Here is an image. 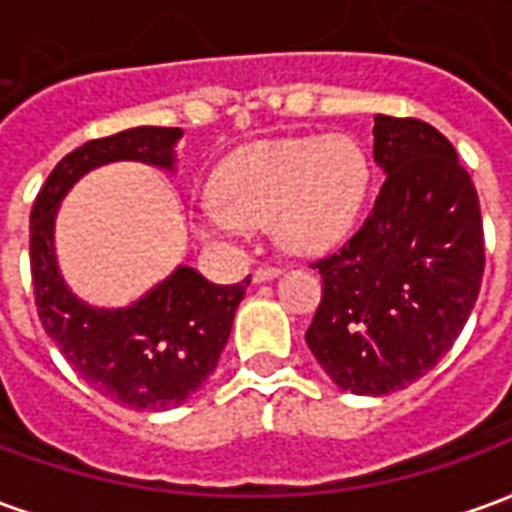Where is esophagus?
Listing matches in <instances>:
<instances>
[{"mask_svg": "<svg viewBox=\"0 0 512 512\" xmlns=\"http://www.w3.org/2000/svg\"><path fill=\"white\" fill-rule=\"evenodd\" d=\"M274 277H279L277 266H257L255 271H252V279H255V282H268V279Z\"/></svg>", "mask_w": 512, "mask_h": 512, "instance_id": "obj_1", "label": "esophagus"}]
</instances>
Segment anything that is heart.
Listing matches in <instances>:
<instances>
[{"label":"heart","mask_w":512,"mask_h":512,"mask_svg":"<svg viewBox=\"0 0 512 512\" xmlns=\"http://www.w3.org/2000/svg\"><path fill=\"white\" fill-rule=\"evenodd\" d=\"M370 167L351 136H290L241 147L216 175V199L191 211L200 238L238 244L246 224L271 222L293 255H326L354 230Z\"/></svg>","instance_id":"heart-1"}]
</instances>
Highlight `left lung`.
Instances as JSON below:
<instances>
[{"instance_id": "8db88e82", "label": "left lung", "mask_w": 512, "mask_h": 512, "mask_svg": "<svg viewBox=\"0 0 512 512\" xmlns=\"http://www.w3.org/2000/svg\"><path fill=\"white\" fill-rule=\"evenodd\" d=\"M376 205L351 241L323 257V296L304 340L354 395L406 389L461 334L485 266L480 200L455 147L414 117L376 115Z\"/></svg>"}]
</instances>
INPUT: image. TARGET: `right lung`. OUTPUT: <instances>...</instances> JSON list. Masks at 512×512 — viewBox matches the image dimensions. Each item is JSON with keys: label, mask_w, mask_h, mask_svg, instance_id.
Masks as SVG:
<instances>
[{"label": "right lung", "mask_w": 512, "mask_h": 512, "mask_svg": "<svg viewBox=\"0 0 512 512\" xmlns=\"http://www.w3.org/2000/svg\"><path fill=\"white\" fill-rule=\"evenodd\" d=\"M180 136V128L139 126L84 142L51 169L29 216V263L43 329L87 384L134 411L180 406L208 381L249 277L213 285L191 266H178L128 307H95L62 277L54 224L73 183L104 164L142 161L175 172Z\"/></svg>", "instance_id": "obj_1"}]
</instances>
